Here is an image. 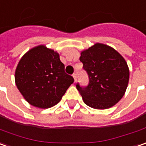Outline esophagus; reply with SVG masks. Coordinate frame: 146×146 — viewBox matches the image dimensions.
I'll return each instance as SVG.
<instances>
[{
	"instance_id": "34e87169",
	"label": "esophagus",
	"mask_w": 146,
	"mask_h": 146,
	"mask_svg": "<svg viewBox=\"0 0 146 146\" xmlns=\"http://www.w3.org/2000/svg\"><path fill=\"white\" fill-rule=\"evenodd\" d=\"M73 78H74V80H75V82H76V80H77V76H76V74H75V73L73 74Z\"/></svg>"
}]
</instances>
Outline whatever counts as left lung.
I'll return each mask as SVG.
<instances>
[{
    "mask_svg": "<svg viewBox=\"0 0 146 146\" xmlns=\"http://www.w3.org/2000/svg\"><path fill=\"white\" fill-rule=\"evenodd\" d=\"M80 60L89 79L85 87L76 84L84 102L96 109L115 105L123 97L129 79L124 58L113 48L96 43L81 53Z\"/></svg>",
    "mask_w": 146,
    "mask_h": 146,
    "instance_id": "left-lung-1",
    "label": "left lung"
}]
</instances>
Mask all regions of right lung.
Wrapping results in <instances>:
<instances>
[{"label": "right lung", "mask_w": 146, "mask_h": 146, "mask_svg": "<svg viewBox=\"0 0 146 146\" xmlns=\"http://www.w3.org/2000/svg\"><path fill=\"white\" fill-rule=\"evenodd\" d=\"M64 69L58 53L38 46L21 58L15 72L17 87L31 105L41 108L52 107L74 83V78Z\"/></svg>", "instance_id": "add662e5"}]
</instances>
